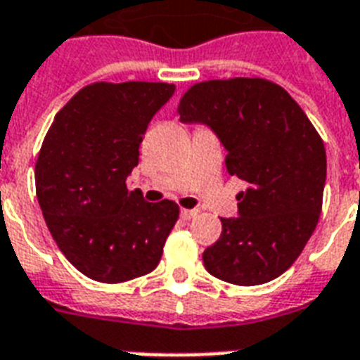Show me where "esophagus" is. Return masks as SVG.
I'll use <instances>...</instances> for the list:
<instances>
[{
    "instance_id": "obj_1",
    "label": "esophagus",
    "mask_w": 360,
    "mask_h": 360,
    "mask_svg": "<svg viewBox=\"0 0 360 360\" xmlns=\"http://www.w3.org/2000/svg\"><path fill=\"white\" fill-rule=\"evenodd\" d=\"M197 214H199V210H197V208H191V210H186V208H182V212H180V216H182V219H186V221L193 219Z\"/></svg>"
}]
</instances>
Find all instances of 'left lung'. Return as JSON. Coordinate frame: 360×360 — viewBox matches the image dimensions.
<instances>
[{
  "mask_svg": "<svg viewBox=\"0 0 360 360\" xmlns=\"http://www.w3.org/2000/svg\"><path fill=\"white\" fill-rule=\"evenodd\" d=\"M184 124L208 125L227 150L231 176L248 184L238 216L221 218V236L206 248L212 276L259 285L283 274L316 231L327 154L299 103L264 79L208 80L178 105Z\"/></svg>",
  "mask_w": 360,
  "mask_h": 360,
  "instance_id": "8db88e82",
  "label": "left lung"
}]
</instances>
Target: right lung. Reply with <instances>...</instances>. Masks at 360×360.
I'll list each match as a JSON object with an SVG mask.
<instances>
[{"mask_svg":"<svg viewBox=\"0 0 360 360\" xmlns=\"http://www.w3.org/2000/svg\"><path fill=\"white\" fill-rule=\"evenodd\" d=\"M167 82H96L56 114L35 165L50 235L75 269L120 283L158 266L178 219L176 202L127 191L142 135L174 94Z\"/></svg>","mask_w":360,"mask_h":360,"instance_id":"add662e5","label":"right lung"}]
</instances>
